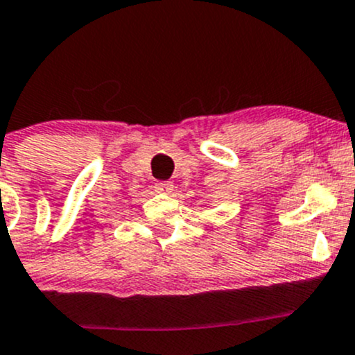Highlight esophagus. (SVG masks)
I'll list each match as a JSON object with an SVG mask.
<instances>
[{
  "instance_id": "1",
  "label": "esophagus",
  "mask_w": 355,
  "mask_h": 355,
  "mask_svg": "<svg viewBox=\"0 0 355 355\" xmlns=\"http://www.w3.org/2000/svg\"><path fill=\"white\" fill-rule=\"evenodd\" d=\"M155 191L162 193V194H173L174 191V184L171 181H161L155 182Z\"/></svg>"
}]
</instances>
